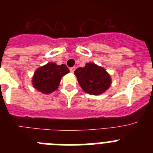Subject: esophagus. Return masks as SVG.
Listing matches in <instances>:
<instances>
[{"mask_svg": "<svg viewBox=\"0 0 153 153\" xmlns=\"http://www.w3.org/2000/svg\"><path fill=\"white\" fill-rule=\"evenodd\" d=\"M75 70H76V67H71V68L70 69V71L71 73H74V71H75Z\"/></svg>", "mask_w": 153, "mask_h": 153, "instance_id": "esophagus-1", "label": "esophagus"}]
</instances>
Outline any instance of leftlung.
<instances>
[{
    "label": "left lung",
    "instance_id": "left-lung-1",
    "mask_svg": "<svg viewBox=\"0 0 153 153\" xmlns=\"http://www.w3.org/2000/svg\"><path fill=\"white\" fill-rule=\"evenodd\" d=\"M79 86L91 95H100L110 87L111 76L102 67L94 63H87L84 67L74 71Z\"/></svg>",
    "mask_w": 153,
    "mask_h": 153
}]
</instances>
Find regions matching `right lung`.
I'll use <instances>...</instances> for the list:
<instances>
[{
	"label": "right lung",
	"mask_w": 153,
	"mask_h": 153,
	"mask_svg": "<svg viewBox=\"0 0 153 153\" xmlns=\"http://www.w3.org/2000/svg\"><path fill=\"white\" fill-rule=\"evenodd\" d=\"M68 73L70 70L65 64L50 62L36 69L32 77V85L40 93L49 94L57 90L62 77Z\"/></svg>",
	"instance_id": "1"
}]
</instances>
